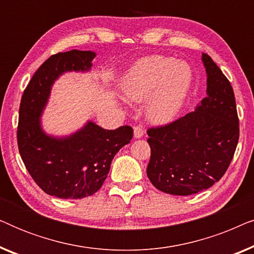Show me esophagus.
I'll return each mask as SVG.
<instances>
[{
	"instance_id": "34e87169",
	"label": "esophagus",
	"mask_w": 254,
	"mask_h": 254,
	"mask_svg": "<svg viewBox=\"0 0 254 254\" xmlns=\"http://www.w3.org/2000/svg\"><path fill=\"white\" fill-rule=\"evenodd\" d=\"M143 135H144V130H143V127H142L141 125L134 127V137L135 138H141Z\"/></svg>"
}]
</instances>
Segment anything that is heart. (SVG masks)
I'll list each match as a JSON object with an SVG mask.
<instances>
[{
	"label": "heart",
	"instance_id": "1",
	"mask_svg": "<svg viewBox=\"0 0 254 254\" xmlns=\"http://www.w3.org/2000/svg\"><path fill=\"white\" fill-rule=\"evenodd\" d=\"M192 69L176 59L150 55L135 62L120 81L128 102H147V116L157 124L173 120L185 103L192 85Z\"/></svg>",
	"mask_w": 254,
	"mask_h": 254
}]
</instances>
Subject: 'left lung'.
<instances>
[{"instance_id":"obj_1","label":"left lung","mask_w":254,"mask_h":254,"mask_svg":"<svg viewBox=\"0 0 254 254\" xmlns=\"http://www.w3.org/2000/svg\"><path fill=\"white\" fill-rule=\"evenodd\" d=\"M207 96L194 112L148 129L151 149L147 175L152 185L172 195L209 189L227 171L239 138L234 90L223 72L202 53Z\"/></svg>"}]
</instances>
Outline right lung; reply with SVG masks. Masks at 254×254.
<instances>
[{"label":"right lung","mask_w":254,"mask_h":254,"mask_svg":"<svg viewBox=\"0 0 254 254\" xmlns=\"http://www.w3.org/2000/svg\"><path fill=\"white\" fill-rule=\"evenodd\" d=\"M96 53L72 50L47 59L24 90L19 106L17 142L20 157L37 185L60 199L95 194L110 172L118 151L133 137L129 126L104 129L89 120L64 136L47 134L41 116L54 82L64 72H88Z\"/></svg>","instance_id":"add662e5"}]
</instances>
